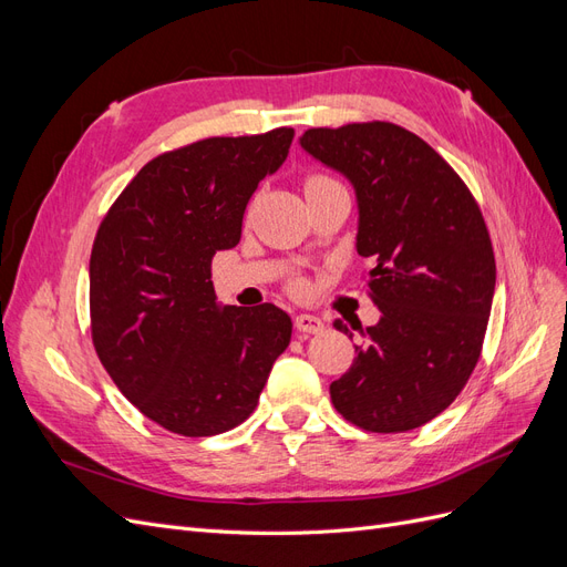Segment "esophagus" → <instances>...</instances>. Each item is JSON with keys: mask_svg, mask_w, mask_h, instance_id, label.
I'll return each mask as SVG.
<instances>
[{"mask_svg": "<svg viewBox=\"0 0 567 567\" xmlns=\"http://www.w3.org/2000/svg\"><path fill=\"white\" fill-rule=\"evenodd\" d=\"M296 329L300 333H321L323 331V321L315 315H298L296 317Z\"/></svg>", "mask_w": 567, "mask_h": 567, "instance_id": "esophagus-1", "label": "esophagus"}]
</instances>
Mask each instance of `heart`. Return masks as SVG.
<instances>
[{"instance_id":"b5f03b06","label":"heart","mask_w":567,"mask_h":567,"mask_svg":"<svg viewBox=\"0 0 567 567\" xmlns=\"http://www.w3.org/2000/svg\"><path fill=\"white\" fill-rule=\"evenodd\" d=\"M333 179H329V177H319V175H315V177H310L307 179V184H305V188H312V186H321V184H331Z\"/></svg>"}]
</instances>
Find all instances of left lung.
I'll list each match as a JSON object with an SVG mask.
<instances>
[{
	"label": "left lung",
	"instance_id": "obj_1",
	"mask_svg": "<svg viewBox=\"0 0 567 567\" xmlns=\"http://www.w3.org/2000/svg\"><path fill=\"white\" fill-rule=\"evenodd\" d=\"M300 146L354 186L357 252L373 262L381 310L331 402L364 431H414L456 400L483 350L496 284L483 213L450 163L400 125L315 127Z\"/></svg>",
	"mask_w": 567,
	"mask_h": 567
}]
</instances>
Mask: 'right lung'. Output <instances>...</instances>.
Here are the masks:
<instances>
[{
    "mask_svg": "<svg viewBox=\"0 0 567 567\" xmlns=\"http://www.w3.org/2000/svg\"><path fill=\"white\" fill-rule=\"evenodd\" d=\"M293 134L277 127L167 151L96 231L94 350L120 392L169 433L208 437L244 423L288 348L290 317L271 302L219 307L210 265L241 241L246 205L284 165Z\"/></svg>",
    "mask_w": 567,
    "mask_h": 567,
    "instance_id": "1",
    "label": "right lung"
}]
</instances>
